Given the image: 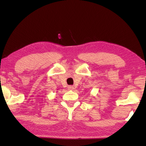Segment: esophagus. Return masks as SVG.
<instances>
[{
    "instance_id": "34e87169",
    "label": "esophagus",
    "mask_w": 146,
    "mask_h": 146,
    "mask_svg": "<svg viewBox=\"0 0 146 146\" xmlns=\"http://www.w3.org/2000/svg\"><path fill=\"white\" fill-rule=\"evenodd\" d=\"M68 89L70 90H74V86H68Z\"/></svg>"
}]
</instances>
